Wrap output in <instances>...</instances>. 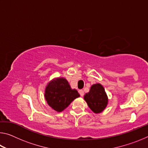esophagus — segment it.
I'll return each instance as SVG.
<instances>
[{"instance_id":"34e87169","label":"esophagus","mask_w":148,"mask_h":148,"mask_svg":"<svg viewBox=\"0 0 148 148\" xmlns=\"http://www.w3.org/2000/svg\"><path fill=\"white\" fill-rule=\"evenodd\" d=\"M79 93L80 95H81V97H83L84 95V92L83 90H79Z\"/></svg>"}]
</instances>
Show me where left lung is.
Returning <instances> with one entry per match:
<instances>
[{"label": "left lung", "instance_id": "left-lung-1", "mask_svg": "<svg viewBox=\"0 0 148 148\" xmlns=\"http://www.w3.org/2000/svg\"><path fill=\"white\" fill-rule=\"evenodd\" d=\"M84 98L89 108L95 114L103 111L108 102L104 88L101 84L92 85L89 92L84 95Z\"/></svg>", "mask_w": 148, "mask_h": 148}]
</instances>
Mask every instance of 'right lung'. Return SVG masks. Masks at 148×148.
<instances>
[{"label":"right lung","instance_id":"obj_1","mask_svg":"<svg viewBox=\"0 0 148 148\" xmlns=\"http://www.w3.org/2000/svg\"><path fill=\"white\" fill-rule=\"evenodd\" d=\"M79 97L77 90L72 89L68 81L64 77L51 80L45 89L44 97L47 104L58 112L63 111Z\"/></svg>","mask_w":148,"mask_h":148}]
</instances>
